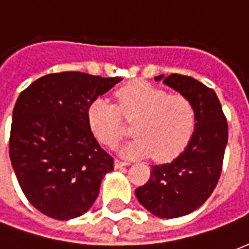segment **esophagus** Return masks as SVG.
Here are the masks:
<instances>
[{"label":"esophagus","mask_w":249,"mask_h":249,"mask_svg":"<svg viewBox=\"0 0 249 249\" xmlns=\"http://www.w3.org/2000/svg\"><path fill=\"white\" fill-rule=\"evenodd\" d=\"M128 164H129V162L123 161V160H119V159L114 160V168H123L125 167V165H128Z\"/></svg>","instance_id":"1"}]
</instances>
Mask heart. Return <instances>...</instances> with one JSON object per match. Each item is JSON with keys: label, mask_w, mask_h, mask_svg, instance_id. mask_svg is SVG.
I'll use <instances>...</instances> for the list:
<instances>
[{"label": "heart", "mask_w": 249, "mask_h": 249, "mask_svg": "<svg viewBox=\"0 0 249 249\" xmlns=\"http://www.w3.org/2000/svg\"><path fill=\"white\" fill-rule=\"evenodd\" d=\"M117 104L94 98L87 110L88 125L101 144L114 146L125 135L123 119L133 123L136 139L126 144V156H148L165 161L178 156L192 137L196 109L181 93H168L144 80L121 87L116 92Z\"/></svg>", "instance_id": "heart-1"}]
</instances>
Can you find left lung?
I'll return each instance as SVG.
<instances>
[{"instance_id":"left-lung-1","label":"left lung","mask_w":249,"mask_h":249,"mask_svg":"<svg viewBox=\"0 0 249 249\" xmlns=\"http://www.w3.org/2000/svg\"><path fill=\"white\" fill-rule=\"evenodd\" d=\"M155 80L185 94L196 109V126L187 148L173 161L152 165L149 180L136 189L144 208L162 219H173L201 207L217 185L228 123L213 89L178 73L160 74Z\"/></svg>"}]
</instances>
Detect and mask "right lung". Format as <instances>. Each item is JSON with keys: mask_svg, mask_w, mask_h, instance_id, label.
Segmentation results:
<instances>
[{"mask_svg": "<svg viewBox=\"0 0 249 249\" xmlns=\"http://www.w3.org/2000/svg\"><path fill=\"white\" fill-rule=\"evenodd\" d=\"M120 77L82 71L41 77L19 93L13 109L9 156L22 192L41 213L56 220L90 208L113 157L88 125L87 110Z\"/></svg>", "mask_w": 249, "mask_h": 249, "instance_id": "add662e5", "label": "right lung"}]
</instances>
